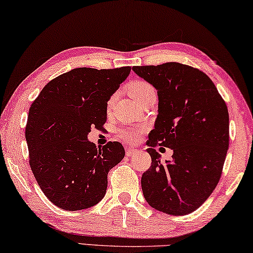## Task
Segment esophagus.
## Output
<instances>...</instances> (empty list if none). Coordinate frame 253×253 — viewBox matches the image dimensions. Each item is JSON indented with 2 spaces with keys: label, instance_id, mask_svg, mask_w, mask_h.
<instances>
[{
  "label": "esophagus",
  "instance_id": "1",
  "mask_svg": "<svg viewBox=\"0 0 253 253\" xmlns=\"http://www.w3.org/2000/svg\"><path fill=\"white\" fill-rule=\"evenodd\" d=\"M126 156H129V157H132V156H134V155H137L138 153H139V150L138 149H134V148H131V147H127V148H126Z\"/></svg>",
  "mask_w": 253,
  "mask_h": 253
}]
</instances>
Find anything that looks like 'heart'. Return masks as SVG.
<instances>
[{
    "instance_id": "heart-1",
    "label": "heart",
    "mask_w": 253,
    "mask_h": 253,
    "mask_svg": "<svg viewBox=\"0 0 253 253\" xmlns=\"http://www.w3.org/2000/svg\"><path fill=\"white\" fill-rule=\"evenodd\" d=\"M151 90H155V89L151 87L148 83H146V81H141V80L134 81V83H132L129 87V92L135 100L140 99L141 97H143L146 94H148V92ZM112 100H113V97L111 98L110 104L112 103ZM142 130H143L142 127L140 126H126L120 127L118 130V134H119V138L121 140H124V141L130 142V143H134L139 140Z\"/></svg>"
}]
</instances>
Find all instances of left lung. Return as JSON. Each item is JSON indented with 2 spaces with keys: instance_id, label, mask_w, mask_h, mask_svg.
<instances>
[{
  "instance_id": "1",
  "label": "left lung",
  "mask_w": 253,
  "mask_h": 253,
  "mask_svg": "<svg viewBox=\"0 0 253 253\" xmlns=\"http://www.w3.org/2000/svg\"><path fill=\"white\" fill-rule=\"evenodd\" d=\"M132 70L158 95V115L147 141L151 167L141 177L143 197L156 211L186 215L218 184L230 138L227 106L211 78L189 65L167 62ZM156 145L172 149V161L161 163Z\"/></svg>"
}]
</instances>
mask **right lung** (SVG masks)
<instances>
[{
	"mask_svg": "<svg viewBox=\"0 0 253 253\" xmlns=\"http://www.w3.org/2000/svg\"><path fill=\"white\" fill-rule=\"evenodd\" d=\"M130 71L73 69L49 81L30 106L29 164L42 191L57 207L87 209L106 193L107 174L126 151L118 141L97 148L88 133L106 122L107 102Z\"/></svg>",
	"mask_w": 253,
	"mask_h": 253,
	"instance_id": "right-lung-1",
	"label": "right lung"
}]
</instances>
